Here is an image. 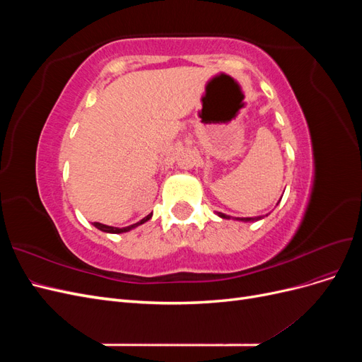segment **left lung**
Listing matches in <instances>:
<instances>
[{"mask_svg":"<svg viewBox=\"0 0 362 362\" xmlns=\"http://www.w3.org/2000/svg\"><path fill=\"white\" fill-rule=\"evenodd\" d=\"M218 217L222 218H231V216L228 214H223V213H216ZM267 216V214H266ZM235 221H240V222H257V221H261V218H264V216H257V217H234Z\"/></svg>","mask_w":362,"mask_h":362,"instance_id":"8db88e82","label":"left lung"}]
</instances>
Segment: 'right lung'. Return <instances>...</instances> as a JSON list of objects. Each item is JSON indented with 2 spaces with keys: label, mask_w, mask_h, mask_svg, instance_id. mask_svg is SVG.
I'll use <instances>...</instances> for the list:
<instances>
[{
  "label": "right lung",
  "mask_w": 362,
  "mask_h": 362,
  "mask_svg": "<svg viewBox=\"0 0 362 362\" xmlns=\"http://www.w3.org/2000/svg\"><path fill=\"white\" fill-rule=\"evenodd\" d=\"M151 217H152V213H151V214H148L146 217L141 218V221H139L137 223H133V225H129V226H124V228L108 226V225H104V223H100V222H93V226L100 229V231H103V233H108V234H122V233H128V231H131V229H134V228H137V226H140V225H144L145 222H148V221H149Z\"/></svg>",
  "instance_id": "right-lung-1"
}]
</instances>
